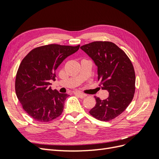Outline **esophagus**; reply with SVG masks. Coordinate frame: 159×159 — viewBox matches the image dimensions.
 Here are the masks:
<instances>
[{"label":"esophagus","instance_id":"obj_1","mask_svg":"<svg viewBox=\"0 0 159 159\" xmlns=\"http://www.w3.org/2000/svg\"><path fill=\"white\" fill-rule=\"evenodd\" d=\"M74 94H75V95H78L79 98H81V99L84 98L86 97V96H87V95H86V94L83 93H81V92H75Z\"/></svg>","mask_w":159,"mask_h":159}]
</instances>
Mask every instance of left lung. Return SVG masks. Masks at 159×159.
I'll list each match as a JSON object with an SVG mask.
<instances>
[{"label": "left lung", "mask_w": 159, "mask_h": 159, "mask_svg": "<svg viewBox=\"0 0 159 159\" xmlns=\"http://www.w3.org/2000/svg\"><path fill=\"white\" fill-rule=\"evenodd\" d=\"M85 52L98 67V79L109 97H95V106L89 113L99 121H108L121 114L133 100L135 74L131 60L121 49L111 42L98 41L84 45Z\"/></svg>", "instance_id": "obj_1"}]
</instances>
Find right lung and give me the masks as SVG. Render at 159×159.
Returning a JSON list of instances; mask_svg holds the SVG:
<instances>
[{"mask_svg":"<svg viewBox=\"0 0 159 159\" xmlns=\"http://www.w3.org/2000/svg\"><path fill=\"white\" fill-rule=\"evenodd\" d=\"M80 48L77 46L50 44L31 50L19 66L15 91L24 110L34 120L48 122L63 112L68 97L49 85L56 80V70L67 57Z\"/></svg>","mask_w":159,"mask_h":159,"instance_id":"add662e5","label":"right lung"}]
</instances>
